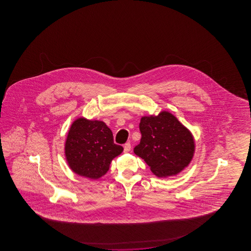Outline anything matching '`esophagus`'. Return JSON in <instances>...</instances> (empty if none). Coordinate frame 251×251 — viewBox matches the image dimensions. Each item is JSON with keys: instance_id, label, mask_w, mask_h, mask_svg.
I'll use <instances>...</instances> for the list:
<instances>
[{"instance_id": "obj_1", "label": "esophagus", "mask_w": 251, "mask_h": 251, "mask_svg": "<svg viewBox=\"0 0 251 251\" xmlns=\"http://www.w3.org/2000/svg\"><path fill=\"white\" fill-rule=\"evenodd\" d=\"M130 150H131V144H129V143H126V144L124 145V151L125 152L130 151Z\"/></svg>"}]
</instances>
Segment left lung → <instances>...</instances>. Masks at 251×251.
I'll use <instances>...</instances> for the list:
<instances>
[{"label":"left lung","mask_w":251,"mask_h":251,"mask_svg":"<svg viewBox=\"0 0 251 251\" xmlns=\"http://www.w3.org/2000/svg\"><path fill=\"white\" fill-rule=\"evenodd\" d=\"M142 138L134 153L158 177L176 176L189 165L195 150L192 133L169 111L144 116L139 124Z\"/></svg>","instance_id":"left-lung-1"}]
</instances>
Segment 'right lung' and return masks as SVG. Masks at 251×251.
<instances>
[{
	"mask_svg": "<svg viewBox=\"0 0 251 251\" xmlns=\"http://www.w3.org/2000/svg\"><path fill=\"white\" fill-rule=\"evenodd\" d=\"M122 146L114 144L112 131L103 121L85 118L75 119L64 144L65 160L75 174L99 179L109 170Z\"/></svg>",
	"mask_w": 251,
	"mask_h": 251,
	"instance_id": "right-lung-1",
	"label": "right lung"
}]
</instances>
